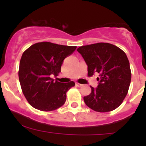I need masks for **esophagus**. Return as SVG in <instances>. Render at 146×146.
<instances>
[{
  "label": "esophagus",
  "instance_id": "34e87169",
  "mask_svg": "<svg viewBox=\"0 0 146 146\" xmlns=\"http://www.w3.org/2000/svg\"><path fill=\"white\" fill-rule=\"evenodd\" d=\"M75 85H76V86H78V87H80V86H82V84H80V83H78V82L75 83Z\"/></svg>",
  "mask_w": 146,
  "mask_h": 146
}]
</instances>
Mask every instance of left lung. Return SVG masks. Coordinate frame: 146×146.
<instances>
[{"mask_svg":"<svg viewBox=\"0 0 146 146\" xmlns=\"http://www.w3.org/2000/svg\"><path fill=\"white\" fill-rule=\"evenodd\" d=\"M77 51L88 66V76L99 74L98 87L90 86V94L84 97L86 105L100 113L116 109L126 96L131 81L125 53L115 45L104 42L82 46Z\"/></svg>","mask_w":146,"mask_h":146,"instance_id":"1","label":"left lung"}]
</instances>
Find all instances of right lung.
<instances>
[{
    "mask_svg": "<svg viewBox=\"0 0 146 146\" xmlns=\"http://www.w3.org/2000/svg\"><path fill=\"white\" fill-rule=\"evenodd\" d=\"M75 49L76 46L42 42L31 45L23 53L19 81L23 94L33 108L51 111L65 103L66 93L75 82H54L51 77L61 72L64 60Z\"/></svg>",
    "mask_w": 146,
    "mask_h": 146,
    "instance_id": "right-lung-1",
    "label": "right lung"
}]
</instances>
